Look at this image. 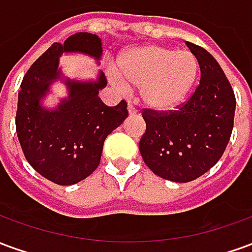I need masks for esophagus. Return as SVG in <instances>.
Listing matches in <instances>:
<instances>
[{"label": "esophagus", "mask_w": 252, "mask_h": 252, "mask_svg": "<svg viewBox=\"0 0 252 252\" xmlns=\"http://www.w3.org/2000/svg\"><path fill=\"white\" fill-rule=\"evenodd\" d=\"M128 113H129V116H133L137 113L136 106L132 104V102H129V104H128Z\"/></svg>", "instance_id": "esophagus-1"}]
</instances>
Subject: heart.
Here are the masks:
<instances>
[{"mask_svg":"<svg viewBox=\"0 0 252 252\" xmlns=\"http://www.w3.org/2000/svg\"><path fill=\"white\" fill-rule=\"evenodd\" d=\"M119 77L129 88H140L147 108L167 112L181 105L198 75V61L189 50L150 44L123 54Z\"/></svg>","mask_w":252,"mask_h":252,"instance_id":"1","label":"heart"}]
</instances>
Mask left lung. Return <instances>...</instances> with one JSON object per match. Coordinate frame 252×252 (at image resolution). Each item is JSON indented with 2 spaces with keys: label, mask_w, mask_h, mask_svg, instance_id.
I'll list each match as a JSON object with an SVG mask.
<instances>
[{
  "label": "left lung",
  "mask_w": 252,
  "mask_h": 252,
  "mask_svg": "<svg viewBox=\"0 0 252 252\" xmlns=\"http://www.w3.org/2000/svg\"><path fill=\"white\" fill-rule=\"evenodd\" d=\"M200 66V85L175 110L143 109L146 132L139 150L154 174L190 182L212 169L225 151L236 99L220 64L209 52L186 43Z\"/></svg>",
  "instance_id": "left-lung-1"
}]
</instances>
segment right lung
<instances>
[{"label": "right lung", "mask_w": 252, "mask_h": 252, "mask_svg": "<svg viewBox=\"0 0 252 252\" xmlns=\"http://www.w3.org/2000/svg\"><path fill=\"white\" fill-rule=\"evenodd\" d=\"M82 52L98 61L102 44L97 35L79 32L66 41L54 43L23 78L20 85L16 131L28 163L58 185H74L97 169L106 136L128 117L126 102L106 106L98 90L106 85L104 74L97 81L66 79L68 98L57 109H44L40 99L48 86L61 78L59 57Z\"/></svg>", "instance_id": "right-lung-1"}]
</instances>
